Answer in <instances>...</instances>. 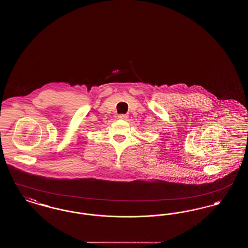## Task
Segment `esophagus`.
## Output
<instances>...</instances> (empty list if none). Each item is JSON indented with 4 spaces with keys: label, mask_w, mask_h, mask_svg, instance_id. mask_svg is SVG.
<instances>
[{
    "label": "esophagus",
    "mask_w": 248,
    "mask_h": 248,
    "mask_svg": "<svg viewBox=\"0 0 248 248\" xmlns=\"http://www.w3.org/2000/svg\"><path fill=\"white\" fill-rule=\"evenodd\" d=\"M118 118L121 119V120H127L128 119V115L127 114H120Z\"/></svg>",
    "instance_id": "1"
}]
</instances>
